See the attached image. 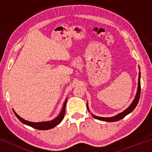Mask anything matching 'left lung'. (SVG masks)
<instances>
[{
	"label": "left lung",
	"instance_id": "8db88e82",
	"mask_svg": "<svg viewBox=\"0 0 152 152\" xmlns=\"http://www.w3.org/2000/svg\"><path fill=\"white\" fill-rule=\"evenodd\" d=\"M140 76H141V73L140 72H139V79H138V88H137V94H136V96L135 97L134 100H133V102L132 104L127 109L125 110L124 111L119 113L117 115L113 117H96L95 115H92V117H94L95 119L101 120V121H107V122H114V121H117L122 119L123 118H124L126 115H128L129 113H130L131 112H132L133 110H134L135 108L137 106V104L139 102V100H140V93H141V82H140ZM88 107V106H87Z\"/></svg>",
	"mask_w": 152,
	"mask_h": 152
}]
</instances>
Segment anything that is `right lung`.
<instances>
[{"instance_id": "obj_1", "label": "right lung", "mask_w": 152, "mask_h": 152, "mask_svg": "<svg viewBox=\"0 0 152 152\" xmlns=\"http://www.w3.org/2000/svg\"><path fill=\"white\" fill-rule=\"evenodd\" d=\"M66 102H67V99L66 100L65 102H64L62 110L61 111L60 114L58 115V117H56L55 119L50 121H47V122L34 123V122L28 121L22 119L21 117H19V115H18L17 113L14 111V110H13L15 115H16V117L18 118V119H19L20 122L24 123V124L29 125V126H30V127H33L35 129H39V130H48V129H52L54 127H56V125L60 124L61 121L63 120L64 117V115H65V113H66Z\"/></svg>"}]
</instances>
